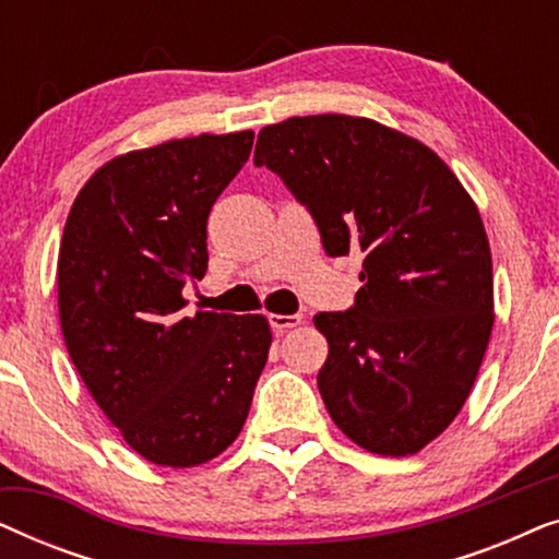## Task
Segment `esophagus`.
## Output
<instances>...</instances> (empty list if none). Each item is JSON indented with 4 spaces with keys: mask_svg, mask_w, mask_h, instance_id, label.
Listing matches in <instances>:
<instances>
[{
    "mask_svg": "<svg viewBox=\"0 0 559 559\" xmlns=\"http://www.w3.org/2000/svg\"><path fill=\"white\" fill-rule=\"evenodd\" d=\"M302 323H305V318L300 316V312H295V316H270V325L277 333L289 331V328H297V325H302Z\"/></svg>",
    "mask_w": 559,
    "mask_h": 559,
    "instance_id": "1",
    "label": "esophagus"
}]
</instances>
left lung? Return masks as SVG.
I'll list each match as a JSON object with an SVG mask.
<instances>
[{"instance_id":"8db88e82","label":"left lung","mask_w":559,"mask_h":559,"mask_svg":"<svg viewBox=\"0 0 559 559\" xmlns=\"http://www.w3.org/2000/svg\"><path fill=\"white\" fill-rule=\"evenodd\" d=\"M254 165L310 211L328 254L364 251L354 308L312 318L328 338V415L369 453H417L461 412L491 338V249L476 203L423 142L346 114L264 127Z\"/></svg>"}]
</instances>
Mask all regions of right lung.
I'll list each match as a JSON object with an SVG mask.
<instances>
[{"label":"right lung","instance_id":"add662e5","mask_svg":"<svg viewBox=\"0 0 559 559\" xmlns=\"http://www.w3.org/2000/svg\"><path fill=\"white\" fill-rule=\"evenodd\" d=\"M251 144L247 129L127 152L91 175L68 213L58 254L66 348L150 463L193 468L224 453L270 354L264 316L182 312V287L209 270V213Z\"/></svg>","mask_w":559,"mask_h":559}]
</instances>
